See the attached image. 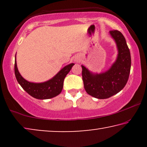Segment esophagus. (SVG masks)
<instances>
[{"label":"esophagus","instance_id":"34e87169","mask_svg":"<svg viewBox=\"0 0 147 147\" xmlns=\"http://www.w3.org/2000/svg\"><path fill=\"white\" fill-rule=\"evenodd\" d=\"M80 60V58L78 57H75L74 58V61H76V62H77V61H78Z\"/></svg>","mask_w":147,"mask_h":147}]
</instances>
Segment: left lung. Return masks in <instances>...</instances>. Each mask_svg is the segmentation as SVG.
I'll return each mask as SVG.
<instances>
[{
  "label": "left lung",
  "instance_id": "1",
  "mask_svg": "<svg viewBox=\"0 0 147 147\" xmlns=\"http://www.w3.org/2000/svg\"><path fill=\"white\" fill-rule=\"evenodd\" d=\"M118 50L116 61L107 71L93 73L82 65V80L86 91L98 99H106L123 89L127 83L131 67V57L126 39L120 31H110Z\"/></svg>",
  "mask_w": 147,
  "mask_h": 147
}]
</instances>
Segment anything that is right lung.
Masks as SVG:
<instances>
[{
    "mask_svg": "<svg viewBox=\"0 0 147 147\" xmlns=\"http://www.w3.org/2000/svg\"><path fill=\"white\" fill-rule=\"evenodd\" d=\"M74 63H71L62 68L55 76L47 81L35 83L26 80L22 77L17 68V61H15V77L23 90L32 97L39 100H46L54 98L61 93L63 87V81Z\"/></svg>",
    "mask_w": 147,
    "mask_h": 147,
    "instance_id": "right-lung-1",
    "label": "right lung"
}]
</instances>
